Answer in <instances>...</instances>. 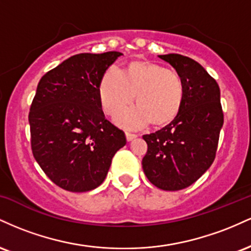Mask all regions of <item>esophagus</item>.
Wrapping results in <instances>:
<instances>
[{
	"label": "esophagus",
	"mask_w": 251,
	"mask_h": 251,
	"mask_svg": "<svg viewBox=\"0 0 251 251\" xmlns=\"http://www.w3.org/2000/svg\"><path fill=\"white\" fill-rule=\"evenodd\" d=\"M125 135H126V139H127V142H131V140H133V139H135V138H137V134L129 133V132H126Z\"/></svg>",
	"instance_id": "34e87169"
}]
</instances>
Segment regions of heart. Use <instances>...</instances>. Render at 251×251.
Segmentation results:
<instances>
[{
	"label": "heart",
	"instance_id": "b5f03b06",
	"mask_svg": "<svg viewBox=\"0 0 251 251\" xmlns=\"http://www.w3.org/2000/svg\"><path fill=\"white\" fill-rule=\"evenodd\" d=\"M99 100L108 116H116L134 100L137 107L124 111L116 122L127 128H142L171 123L184 101L183 79L177 72L152 62H132L123 72L111 66L100 80Z\"/></svg>",
	"mask_w": 251,
	"mask_h": 251
}]
</instances>
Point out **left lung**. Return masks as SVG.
Here are the masks:
<instances>
[{
	"label": "left lung",
	"instance_id": "8db88e82",
	"mask_svg": "<svg viewBox=\"0 0 251 251\" xmlns=\"http://www.w3.org/2000/svg\"><path fill=\"white\" fill-rule=\"evenodd\" d=\"M158 56L181 76L185 94L179 113L169 125L143 135L148 152L142 164L154 186L178 191L194 184L214 163L223 126L221 91L195 60L180 54Z\"/></svg>",
	"mask_w": 251,
	"mask_h": 251
}]
</instances>
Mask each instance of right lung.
Returning a JSON list of instances; mask_svg holds the SVG:
<instances>
[{
    "mask_svg": "<svg viewBox=\"0 0 251 251\" xmlns=\"http://www.w3.org/2000/svg\"><path fill=\"white\" fill-rule=\"evenodd\" d=\"M119 51L81 53L47 72L30 106L31 151L48 178L71 192L105 180L125 133L105 119L99 83Z\"/></svg>",
    "mask_w": 251,
    "mask_h": 251,
    "instance_id": "1",
    "label": "right lung"
}]
</instances>
